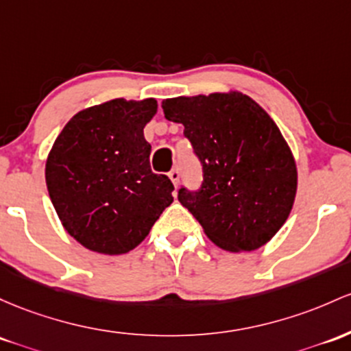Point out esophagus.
I'll return each mask as SVG.
<instances>
[{
    "label": "esophagus",
    "instance_id": "obj_1",
    "mask_svg": "<svg viewBox=\"0 0 351 351\" xmlns=\"http://www.w3.org/2000/svg\"><path fill=\"white\" fill-rule=\"evenodd\" d=\"M168 176H169V180H171V182H173V184H175V186H176V184L180 183V168L178 167L173 168L171 171L168 173Z\"/></svg>",
    "mask_w": 351,
    "mask_h": 351
}]
</instances>
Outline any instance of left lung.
Returning a JSON list of instances; mask_svg holds the SVG:
<instances>
[{"instance_id":"left-lung-1","label":"left lung","mask_w":351,"mask_h":351,"mask_svg":"<svg viewBox=\"0 0 351 351\" xmlns=\"http://www.w3.org/2000/svg\"><path fill=\"white\" fill-rule=\"evenodd\" d=\"M182 123L203 167L198 191L178 199L226 252H253L287 221L296 195V163L269 114L240 91L178 96L161 103Z\"/></svg>"}]
</instances>
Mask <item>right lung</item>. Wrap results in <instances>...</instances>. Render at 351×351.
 I'll use <instances>...</instances> for the list:
<instances>
[{
	"mask_svg": "<svg viewBox=\"0 0 351 351\" xmlns=\"http://www.w3.org/2000/svg\"><path fill=\"white\" fill-rule=\"evenodd\" d=\"M155 98H117L66 123L46 160V186L64 230L103 255L136 248L171 205L173 183L149 167L143 128Z\"/></svg>",
	"mask_w": 351,
	"mask_h": 351,
	"instance_id": "1",
	"label": "right lung"
}]
</instances>
